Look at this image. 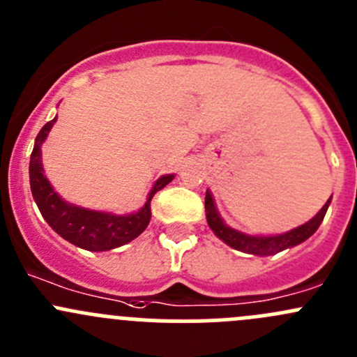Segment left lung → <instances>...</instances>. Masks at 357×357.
Listing matches in <instances>:
<instances>
[{
	"label": "left lung",
	"instance_id": "8db88e82",
	"mask_svg": "<svg viewBox=\"0 0 357 357\" xmlns=\"http://www.w3.org/2000/svg\"><path fill=\"white\" fill-rule=\"evenodd\" d=\"M332 202L330 197L328 202L321 207V211L314 215L312 219H309L305 225L298 226V228L290 229V231L282 233V235H248V233L238 231V229L231 228V226L226 225L222 221L221 214H219L218 207H215L214 199H212V193L205 192V215H207V225L208 228L214 231V235L219 240L229 245L235 250L245 252V254L252 255H275L278 252L285 250V248H291L298 243L305 242L311 235H314L316 229L319 228V225L323 222L326 211H328V205Z\"/></svg>",
	"mask_w": 357,
	"mask_h": 357
}]
</instances>
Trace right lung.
Masks as SVG:
<instances>
[{
  "instance_id": "obj_1",
  "label": "right lung",
  "mask_w": 357,
  "mask_h": 357,
  "mask_svg": "<svg viewBox=\"0 0 357 357\" xmlns=\"http://www.w3.org/2000/svg\"><path fill=\"white\" fill-rule=\"evenodd\" d=\"M55 122L56 117L53 121L46 122L41 131L38 132L34 149H32L31 153V162H29L31 192L45 221L63 240L89 252L112 250V248L126 245L131 240H135L136 236L142 235L146 226H149L150 218H152L150 202H152L153 195L158 190H162L174 179V174L160 176L153 183L145 205L139 211L131 212V214L93 211V208L70 204L55 192L52 183L45 176V169H43L41 146L48 138Z\"/></svg>"
}]
</instances>
